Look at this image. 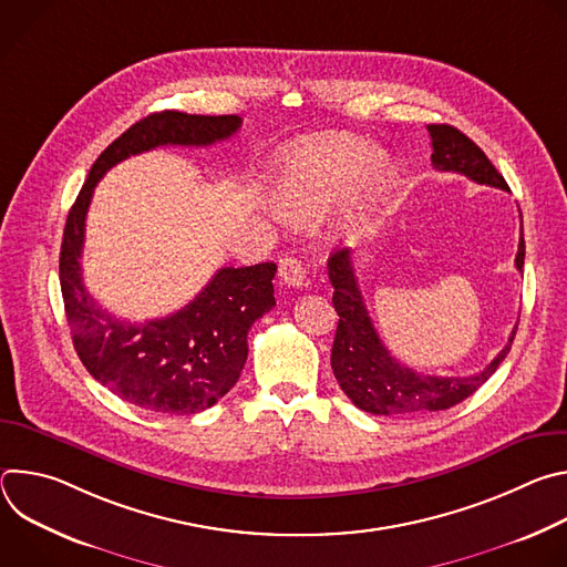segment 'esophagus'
Here are the masks:
<instances>
[{"label":"esophagus","mask_w":567,"mask_h":567,"mask_svg":"<svg viewBox=\"0 0 567 567\" xmlns=\"http://www.w3.org/2000/svg\"><path fill=\"white\" fill-rule=\"evenodd\" d=\"M278 276L285 285L289 287H302L305 285V271H302V265L298 258H285L280 260V267H278Z\"/></svg>","instance_id":"34e87169"}]
</instances>
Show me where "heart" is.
Instances as JSON below:
<instances>
[{
  "instance_id": "1",
  "label": "heart",
  "mask_w": 567,
  "mask_h": 567,
  "mask_svg": "<svg viewBox=\"0 0 567 567\" xmlns=\"http://www.w3.org/2000/svg\"><path fill=\"white\" fill-rule=\"evenodd\" d=\"M372 143L328 134L302 141L285 152L276 173V202L293 219H307L326 208L361 171L363 188L374 190L388 175V158Z\"/></svg>"
}]
</instances>
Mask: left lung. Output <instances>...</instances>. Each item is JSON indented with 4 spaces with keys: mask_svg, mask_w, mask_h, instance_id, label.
Returning a JSON list of instances; mask_svg holds the SVG:
<instances>
[{
    "mask_svg": "<svg viewBox=\"0 0 567 567\" xmlns=\"http://www.w3.org/2000/svg\"><path fill=\"white\" fill-rule=\"evenodd\" d=\"M433 145V168L442 173H460L475 184L509 190L503 175L492 161L466 134L453 125H429ZM525 265V239L520 233L516 269ZM330 282L334 287V309L339 313V328L332 346V370L341 390L352 399L357 409L385 415L411 417L426 415L431 411H446L455 403L471 396L487 381L512 350L516 330L498 357L475 374L468 377H433L420 374L401 365L379 339L370 313L365 309L357 274L352 267L350 249L334 251L328 260Z\"/></svg>",
    "mask_w": 567,
    "mask_h": 567,
    "instance_id": "left-lung-1",
    "label": "left lung"
}]
</instances>
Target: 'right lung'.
<instances>
[{
  "instance_id": "obj_1",
  "label": "right lung",
  "mask_w": 567,
  "mask_h": 567,
  "mask_svg": "<svg viewBox=\"0 0 567 567\" xmlns=\"http://www.w3.org/2000/svg\"><path fill=\"white\" fill-rule=\"evenodd\" d=\"M241 125L235 114L199 116L154 112L112 145L92 166L62 235L60 289L73 348L116 396L158 415H193L210 409L239 379L247 363V334L274 305L276 265L224 267L184 309L145 322L116 318L83 282L85 219L101 177L123 158L158 145H213Z\"/></svg>"
}]
</instances>
